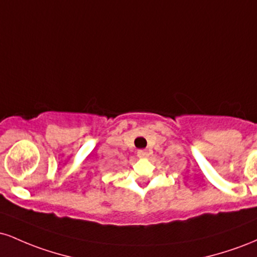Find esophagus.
<instances>
[{
  "label": "esophagus",
  "mask_w": 257,
  "mask_h": 257,
  "mask_svg": "<svg viewBox=\"0 0 257 257\" xmlns=\"http://www.w3.org/2000/svg\"><path fill=\"white\" fill-rule=\"evenodd\" d=\"M138 157H140V158L149 157V152H147L146 150H139V151H138Z\"/></svg>",
  "instance_id": "1"
}]
</instances>
